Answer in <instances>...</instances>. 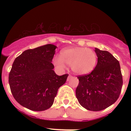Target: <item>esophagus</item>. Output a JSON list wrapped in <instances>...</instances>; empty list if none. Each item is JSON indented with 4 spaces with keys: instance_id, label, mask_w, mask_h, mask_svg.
Segmentation results:
<instances>
[{
    "instance_id": "1",
    "label": "esophagus",
    "mask_w": 131,
    "mask_h": 131,
    "mask_svg": "<svg viewBox=\"0 0 131 131\" xmlns=\"http://www.w3.org/2000/svg\"><path fill=\"white\" fill-rule=\"evenodd\" d=\"M72 77H72V75H68V78H67V81H69V80H70V79H72Z\"/></svg>"
}]
</instances>
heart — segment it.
<instances>
[{
    "instance_id": "1",
    "label": "heart",
    "mask_w": 131,
    "mask_h": 131,
    "mask_svg": "<svg viewBox=\"0 0 131 131\" xmlns=\"http://www.w3.org/2000/svg\"><path fill=\"white\" fill-rule=\"evenodd\" d=\"M61 57L54 56L52 59L54 65L59 70H64L66 64L71 66L75 73L85 75L94 69L97 63V54L93 50L82 47H72L63 49Z\"/></svg>"
}]
</instances>
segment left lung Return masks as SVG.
I'll return each mask as SVG.
<instances>
[{
	"mask_svg": "<svg viewBox=\"0 0 131 131\" xmlns=\"http://www.w3.org/2000/svg\"><path fill=\"white\" fill-rule=\"evenodd\" d=\"M97 63L88 75L77 77L76 97L82 106L90 111L103 110L113 105L122 90L123 80L118 61L106 51L95 48Z\"/></svg>",
	"mask_w": 131,
	"mask_h": 131,
	"instance_id": "obj_1",
	"label": "left lung"
}]
</instances>
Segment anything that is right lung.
I'll return each instance as SVG.
<instances>
[{"instance_id": "1", "label": "right lung", "mask_w": 131, "mask_h": 131, "mask_svg": "<svg viewBox=\"0 0 131 131\" xmlns=\"http://www.w3.org/2000/svg\"><path fill=\"white\" fill-rule=\"evenodd\" d=\"M57 48L46 44L25 51L13 62L9 75L10 91L16 101L33 111H43L52 105L58 89L68 74L59 76L51 63Z\"/></svg>"}]
</instances>
